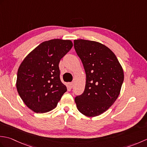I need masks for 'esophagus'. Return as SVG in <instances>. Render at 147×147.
Masks as SVG:
<instances>
[{
    "label": "esophagus",
    "instance_id": "obj_1",
    "mask_svg": "<svg viewBox=\"0 0 147 147\" xmlns=\"http://www.w3.org/2000/svg\"><path fill=\"white\" fill-rule=\"evenodd\" d=\"M69 85L70 88H73V83H70L69 84Z\"/></svg>",
    "mask_w": 147,
    "mask_h": 147
}]
</instances>
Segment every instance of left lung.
<instances>
[{"label":"left lung","instance_id":"obj_1","mask_svg":"<svg viewBox=\"0 0 147 147\" xmlns=\"http://www.w3.org/2000/svg\"><path fill=\"white\" fill-rule=\"evenodd\" d=\"M74 47L86 77L85 91L74 99L76 107L86 116H98L108 110L119 95L123 69L114 52L101 43L74 40Z\"/></svg>","mask_w":147,"mask_h":147}]
</instances>
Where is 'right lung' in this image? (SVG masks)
Segmentation results:
<instances>
[{"instance_id":"obj_1","label":"right lung","mask_w":147,"mask_h":147,"mask_svg":"<svg viewBox=\"0 0 147 147\" xmlns=\"http://www.w3.org/2000/svg\"><path fill=\"white\" fill-rule=\"evenodd\" d=\"M72 47L69 40L43 42L22 61L16 88L23 102L33 112L45 113L53 110L67 91L60 80L59 64Z\"/></svg>"}]
</instances>
